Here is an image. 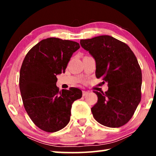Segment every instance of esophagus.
<instances>
[{"label":"esophagus","instance_id":"esophagus-1","mask_svg":"<svg viewBox=\"0 0 156 156\" xmlns=\"http://www.w3.org/2000/svg\"><path fill=\"white\" fill-rule=\"evenodd\" d=\"M88 94H89L88 91H83V96H87V95Z\"/></svg>","mask_w":156,"mask_h":156}]
</instances>
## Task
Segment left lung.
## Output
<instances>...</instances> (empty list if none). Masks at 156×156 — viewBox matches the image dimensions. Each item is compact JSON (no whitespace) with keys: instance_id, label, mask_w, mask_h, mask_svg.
<instances>
[{"instance_id":"1","label":"left lung","mask_w":156,"mask_h":156,"mask_svg":"<svg viewBox=\"0 0 156 156\" xmlns=\"http://www.w3.org/2000/svg\"><path fill=\"white\" fill-rule=\"evenodd\" d=\"M80 45L96 60L97 78L108 83V90L94 91L98 102L91 108L97 122L108 127H120L133 116L141 100L142 72L127 44L104 35L80 40Z\"/></svg>"}]
</instances>
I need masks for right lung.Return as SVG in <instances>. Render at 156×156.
I'll use <instances>...</instances> for the list:
<instances>
[{
    "mask_svg": "<svg viewBox=\"0 0 156 156\" xmlns=\"http://www.w3.org/2000/svg\"><path fill=\"white\" fill-rule=\"evenodd\" d=\"M78 43L57 38L43 39L25 57L20 71L19 87L23 105L33 122L42 130L56 132L67 125L73 102L82 91L56 86V76L65 72Z\"/></svg>",
    "mask_w": 156,
    "mask_h": 156,
    "instance_id": "1",
    "label": "right lung"
}]
</instances>
